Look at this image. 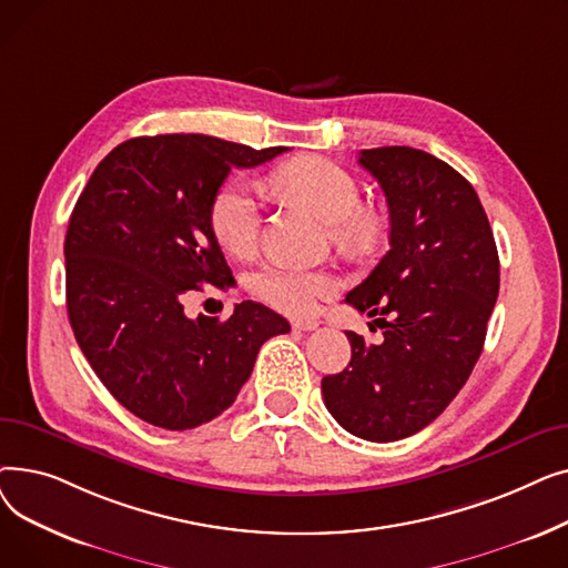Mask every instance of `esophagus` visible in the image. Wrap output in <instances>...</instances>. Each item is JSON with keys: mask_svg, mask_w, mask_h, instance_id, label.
<instances>
[{"mask_svg": "<svg viewBox=\"0 0 568 568\" xmlns=\"http://www.w3.org/2000/svg\"><path fill=\"white\" fill-rule=\"evenodd\" d=\"M292 326H294V329H300V332H315L320 322L317 320H294Z\"/></svg>", "mask_w": 568, "mask_h": 568, "instance_id": "obj_1", "label": "esophagus"}]
</instances>
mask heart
Listing matches in <instances>:
<instances>
[{
	"label": "heart",
	"instance_id": "b5f03b06",
	"mask_svg": "<svg viewBox=\"0 0 568 568\" xmlns=\"http://www.w3.org/2000/svg\"><path fill=\"white\" fill-rule=\"evenodd\" d=\"M272 186L296 204L332 225L336 242L345 248L362 251L377 236L379 221L362 202L356 179L334 161L322 156H296L272 174ZM209 223L219 244L234 253L248 255L255 248L260 230V202L255 191L230 179L209 206ZM248 290L264 304L287 315H308L336 290V281L313 268L264 264L248 276Z\"/></svg>",
	"mask_w": 568,
	"mask_h": 568
}]
</instances>
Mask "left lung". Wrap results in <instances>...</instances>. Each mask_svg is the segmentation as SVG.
<instances>
[{
    "label": "left lung",
    "instance_id": "left-lung-1",
    "mask_svg": "<svg viewBox=\"0 0 568 568\" xmlns=\"http://www.w3.org/2000/svg\"><path fill=\"white\" fill-rule=\"evenodd\" d=\"M359 165L389 204L392 246L345 302L377 317L384 341L345 332L352 359L322 379V396L347 433L396 442L433 424L479 362L499 257L479 195L449 163L377 146L364 149Z\"/></svg>",
    "mask_w": 568,
    "mask_h": 568
}]
</instances>
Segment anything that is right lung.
I'll use <instances>...</instances> for the list:
<instances>
[{
	"instance_id": "obj_1",
	"label": "right lung",
	"mask_w": 568,
	"mask_h": 568,
	"mask_svg": "<svg viewBox=\"0 0 568 568\" xmlns=\"http://www.w3.org/2000/svg\"><path fill=\"white\" fill-rule=\"evenodd\" d=\"M281 152L197 133L133 138L89 176L64 242L69 320L89 366L138 419L165 430L216 419L262 343L290 332L257 302L227 320L184 313L189 292L234 283L209 223L216 191L232 168Z\"/></svg>"
}]
</instances>
